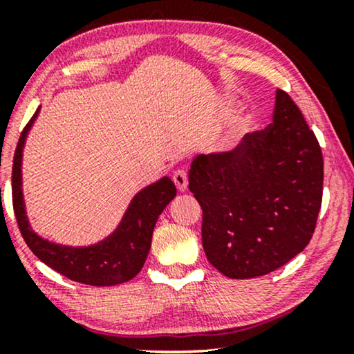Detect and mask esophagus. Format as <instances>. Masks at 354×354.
Wrapping results in <instances>:
<instances>
[{
  "label": "esophagus",
  "mask_w": 354,
  "mask_h": 354,
  "mask_svg": "<svg viewBox=\"0 0 354 354\" xmlns=\"http://www.w3.org/2000/svg\"><path fill=\"white\" fill-rule=\"evenodd\" d=\"M172 180L176 183L178 192H185L188 187V177L185 171H176L172 176Z\"/></svg>",
  "instance_id": "obj_1"
}]
</instances>
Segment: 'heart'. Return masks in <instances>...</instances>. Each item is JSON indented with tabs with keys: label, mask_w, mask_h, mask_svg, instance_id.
<instances>
[{
	"label": "heart",
	"mask_w": 354,
	"mask_h": 354,
	"mask_svg": "<svg viewBox=\"0 0 354 354\" xmlns=\"http://www.w3.org/2000/svg\"><path fill=\"white\" fill-rule=\"evenodd\" d=\"M235 147H236L235 138H234V137H230V138L227 140V142H225V148H227V149H234Z\"/></svg>",
	"instance_id": "1"
}]
</instances>
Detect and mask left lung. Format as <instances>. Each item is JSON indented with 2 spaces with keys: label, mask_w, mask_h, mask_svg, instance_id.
Wrapping results in <instances>:
<instances>
[{
  "label": "left lung",
  "mask_w": 354,
  "mask_h": 354,
  "mask_svg": "<svg viewBox=\"0 0 354 354\" xmlns=\"http://www.w3.org/2000/svg\"><path fill=\"white\" fill-rule=\"evenodd\" d=\"M324 161L316 135L283 90L272 124L229 153L193 158L188 188L203 209L207 261L230 279L282 268L306 248L322 203Z\"/></svg>",
  "instance_id": "1"
}]
</instances>
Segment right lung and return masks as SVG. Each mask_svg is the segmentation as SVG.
Instances as JSON below:
<instances>
[{"label": "right lung", "instance_id": "obj_1", "mask_svg": "<svg viewBox=\"0 0 354 354\" xmlns=\"http://www.w3.org/2000/svg\"><path fill=\"white\" fill-rule=\"evenodd\" d=\"M38 114L40 108L21 133L12 164L14 214L24 240L38 259L75 282L93 287H111L129 282L142 270L147 261L154 225L159 214L176 198V185L169 177H162L140 190L132 198L113 234L93 245L69 246L43 239L28 222L22 190L24 147Z\"/></svg>", "mask_w": 354, "mask_h": 354}]
</instances>
